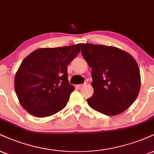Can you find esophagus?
Listing matches in <instances>:
<instances>
[{
	"mask_svg": "<svg viewBox=\"0 0 154 154\" xmlns=\"http://www.w3.org/2000/svg\"><path fill=\"white\" fill-rule=\"evenodd\" d=\"M83 85H84V84H81V85H77V88H82V87L83 86Z\"/></svg>",
	"mask_w": 154,
	"mask_h": 154,
	"instance_id": "34e87169",
	"label": "esophagus"
}]
</instances>
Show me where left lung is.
<instances>
[{"instance_id":"left-lung-1","label":"left lung","mask_w":154,"mask_h":154,"mask_svg":"<svg viewBox=\"0 0 154 154\" xmlns=\"http://www.w3.org/2000/svg\"><path fill=\"white\" fill-rule=\"evenodd\" d=\"M82 54L92 69L94 93L87 100L92 109L116 116L127 110L138 97L140 75L129 53L115 47L82 44Z\"/></svg>"}]
</instances>
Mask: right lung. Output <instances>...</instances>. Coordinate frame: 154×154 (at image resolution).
<instances>
[{
  "label": "right lung",
  "mask_w": 154,
  "mask_h": 154,
  "mask_svg": "<svg viewBox=\"0 0 154 154\" xmlns=\"http://www.w3.org/2000/svg\"><path fill=\"white\" fill-rule=\"evenodd\" d=\"M81 44L40 48L21 62L14 87L22 107L37 118L52 116L64 109L75 87L68 80L67 65L80 51Z\"/></svg>",
  "instance_id": "right-lung-1"
}]
</instances>
